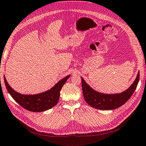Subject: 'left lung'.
I'll return each instance as SVG.
<instances>
[{
	"label": "left lung",
	"instance_id": "left-lung-1",
	"mask_svg": "<svg viewBox=\"0 0 146 146\" xmlns=\"http://www.w3.org/2000/svg\"><path fill=\"white\" fill-rule=\"evenodd\" d=\"M139 72L133 83L128 88L121 93L113 94H103L95 90L81 77L84 98L86 103L94 108L103 110L117 109L126 103L134 93L139 81Z\"/></svg>",
	"mask_w": 146,
	"mask_h": 146
}]
</instances>
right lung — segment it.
I'll list each match as a JSON object with an SVG mask.
<instances>
[{"instance_id":"1","label":"right lung","mask_w":146,"mask_h":146,"mask_svg":"<svg viewBox=\"0 0 146 146\" xmlns=\"http://www.w3.org/2000/svg\"><path fill=\"white\" fill-rule=\"evenodd\" d=\"M70 76V75H68L61 79L49 90L33 95H26L17 92L9 85L4 76V80L7 92L18 104L27 110L42 112L52 108L58 103L61 89Z\"/></svg>"}]
</instances>
